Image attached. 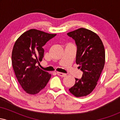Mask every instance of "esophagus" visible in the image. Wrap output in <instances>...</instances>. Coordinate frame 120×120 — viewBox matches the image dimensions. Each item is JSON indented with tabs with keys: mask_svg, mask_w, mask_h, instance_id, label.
<instances>
[{
	"mask_svg": "<svg viewBox=\"0 0 120 120\" xmlns=\"http://www.w3.org/2000/svg\"><path fill=\"white\" fill-rule=\"evenodd\" d=\"M57 74L59 76L61 77H65L67 75V74H65V73H61V72H57Z\"/></svg>",
	"mask_w": 120,
	"mask_h": 120,
	"instance_id": "obj_1",
	"label": "esophagus"
}]
</instances>
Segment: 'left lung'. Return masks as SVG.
Wrapping results in <instances>:
<instances>
[{"label":"left lung","mask_w":120,"mask_h":120,"mask_svg":"<svg viewBox=\"0 0 120 120\" xmlns=\"http://www.w3.org/2000/svg\"><path fill=\"white\" fill-rule=\"evenodd\" d=\"M77 46L75 62L83 71L81 79L69 89L75 97L88 95L95 88L105 64V49L99 37L91 30L79 28L67 33Z\"/></svg>","instance_id":"left-lung-1"}]
</instances>
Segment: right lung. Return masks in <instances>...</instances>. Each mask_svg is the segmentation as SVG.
Wrapping results in <instances>:
<instances>
[{
  "instance_id": "right-lung-1",
  "label": "right lung",
  "mask_w": 120,
  "mask_h": 120,
  "mask_svg": "<svg viewBox=\"0 0 120 120\" xmlns=\"http://www.w3.org/2000/svg\"><path fill=\"white\" fill-rule=\"evenodd\" d=\"M56 35L30 29L22 34L13 46L12 67L21 86L29 94H38L45 87L51 77L37 65L43 57V46Z\"/></svg>"
}]
</instances>
